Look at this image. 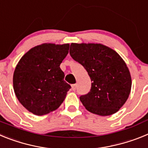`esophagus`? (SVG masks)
<instances>
[{"label":"esophagus","instance_id":"esophagus-1","mask_svg":"<svg viewBox=\"0 0 148 148\" xmlns=\"http://www.w3.org/2000/svg\"><path fill=\"white\" fill-rule=\"evenodd\" d=\"M76 87H77V85L76 84H72V90H73V91H75V90H76Z\"/></svg>","mask_w":148,"mask_h":148}]
</instances>
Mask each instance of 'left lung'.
Listing matches in <instances>:
<instances>
[{"label": "left lung", "instance_id": "1", "mask_svg": "<svg viewBox=\"0 0 148 148\" xmlns=\"http://www.w3.org/2000/svg\"><path fill=\"white\" fill-rule=\"evenodd\" d=\"M70 54L84 67L92 84L81 95L86 109L101 116L114 114L127 100L132 81L129 69L113 49L101 44L72 43Z\"/></svg>", "mask_w": 148, "mask_h": 148}]
</instances>
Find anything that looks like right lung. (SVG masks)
Returning a JSON list of instances; mask_svg holds the SVG:
<instances>
[{
	"label": "right lung",
	"mask_w": 148,
	"mask_h": 148,
	"mask_svg": "<svg viewBox=\"0 0 148 148\" xmlns=\"http://www.w3.org/2000/svg\"><path fill=\"white\" fill-rule=\"evenodd\" d=\"M70 44H40L30 49L18 61L13 74L17 99L30 113L43 116L56 110L71 87L60 64Z\"/></svg>",
	"instance_id": "obj_1"
}]
</instances>
